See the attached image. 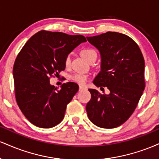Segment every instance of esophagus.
<instances>
[{
	"label": "esophagus",
	"mask_w": 159,
	"mask_h": 159,
	"mask_svg": "<svg viewBox=\"0 0 159 159\" xmlns=\"http://www.w3.org/2000/svg\"><path fill=\"white\" fill-rule=\"evenodd\" d=\"M85 87H84V86H79V90H84V89Z\"/></svg>",
	"instance_id": "obj_1"
}]
</instances>
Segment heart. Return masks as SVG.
<instances>
[{
	"mask_svg": "<svg viewBox=\"0 0 159 159\" xmlns=\"http://www.w3.org/2000/svg\"><path fill=\"white\" fill-rule=\"evenodd\" d=\"M81 56L83 57L87 61H88L90 63V61H92L93 59L96 60V57H97V54L95 52L94 50L90 48H84L83 50H81ZM71 62V57L70 55H67L66 57L64 60V63L66 66H68L70 64ZM72 81H74L76 83L79 84H84L87 81V75L84 74H75L71 77Z\"/></svg>",
	"mask_w": 159,
	"mask_h": 159,
	"instance_id": "b5f03b06",
	"label": "heart"
}]
</instances>
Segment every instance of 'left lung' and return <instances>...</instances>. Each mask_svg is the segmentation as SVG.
I'll return each instance as SVG.
<instances>
[{"instance_id":"1","label":"left lung","mask_w":159,"mask_h":159,"mask_svg":"<svg viewBox=\"0 0 159 159\" xmlns=\"http://www.w3.org/2000/svg\"><path fill=\"white\" fill-rule=\"evenodd\" d=\"M87 39L101 55V71L93 84L110 90L102 95L89 89L87 116L100 128L118 127L134 112L145 88L143 54L132 38L120 33L109 31Z\"/></svg>"}]
</instances>
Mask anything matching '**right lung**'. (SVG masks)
<instances>
[{
  "instance_id": "1",
  "label": "right lung",
  "mask_w": 159,
  "mask_h": 159,
  "mask_svg": "<svg viewBox=\"0 0 159 159\" xmlns=\"http://www.w3.org/2000/svg\"><path fill=\"white\" fill-rule=\"evenodd\" d=\"M84 42L82 35L41 30L30 38L18 54L13 66L16 102L36 126L48 129L63 120L78 85L67 82L58 90L51 85L50 78L64 70L66 57Z\"/></svg>"
}]
</instances>
